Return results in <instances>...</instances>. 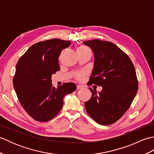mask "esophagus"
I'll return each instance as SVG.
<instances>
[{
	"mask_svg": "<svg viewBox=\"0 0 154 154\" xmlns=\"http://www.w3.org/2000/svg\"><path fill=\"white\" fill-rule=\"evenodd\" d=\"M83 89V87L81 86V85H77V90H80V89Z\"/></svg>",
	"mask_w": 154,
	"mask_h": 154,
	"instance_id": "34e87169",
	"label": "esophagus"
}]
</instances>
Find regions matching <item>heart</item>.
I'll return each instance as SVG.
<instances>
[{
  "label": "heart",
  "mask_w": 154,
  "mask_h": 154,
  "mask_svg": "<svg viewBox=\"0 0 154 154\" xmlns=\"http://www.w3.org/2000/svg\"><path fill=\"white\" fill-rule=\"evenodd\" d=\"M77 52H82V53H84V52H89V53L91 54V51L90 49L87 46H85V45H81V46L78 48ZM76 77L78 79H82L83 77V73H77Z\"/></svg>",
  "instance_id": "1"
}]
</instances>
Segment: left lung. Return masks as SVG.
<instances>
[{
	"instance_id": "8db88e82",
	"label": "left lung",
	"mask_w": 154,
	"mask_h": 154,
	"mask_svg": "<svg viewBox=\"0 0 154 154\" xmlns=\"http://www.w3.org/2000/svg\"><path fill=\"white\" fill-rule=\"evenodd\" d=\"M94 57V68L87 84L102 86L92 92L85 103L89 115L98 124L109 125L122 117L129 109L138 89L135 68L128 55L112 42L93 40L83 42Z\"/></svg>"
}]
</instances>
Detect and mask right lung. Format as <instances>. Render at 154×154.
Wrapping results in <instances>:
<instances>
[{
  "mask_svg": "<svg viewBox=\"0 0 154 154\" xmlns=\"http://www.w3.org/2000/svg\"><path fill=\"white\" fill-rule=\"evenodd\" d=\"M70 41L51 39L32 45L16 65L13 85L16 95L29 115L39 122L51 120L61 110L63 97L76 90L73 83L55 89L51 75L60 71L58 57Z\"/></svg>",
  "mask_w": 154,
  "mask_h": 154,
  "instance_id": "1",
  "label": "right lung"
}]
</instances>
